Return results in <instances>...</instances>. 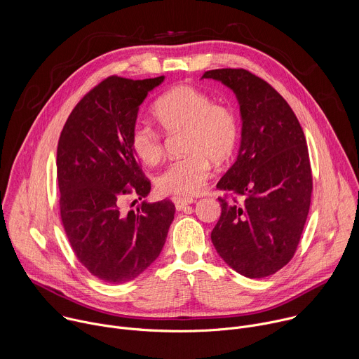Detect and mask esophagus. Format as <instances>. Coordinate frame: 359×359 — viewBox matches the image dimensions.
<instances>
[{"label": "esophagus", "instance_id": "esophagus-1", "mask_svg": "<svg viewBox=\"0 0 359 359\" xmlns=\"http://www.w3.org/2000/svg\"><path fill=\"white\" fill-rule=\"evenodd\" d=\"M173 200V203H175V205H176V210H183L186 205H189V204H193L196 200H193V198H186V197H173L172 198Z\"/></svg>", "mask_w": 359, "mask_h": 359}]
</instances>
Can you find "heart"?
I'll return each mask as SVG.
<instances>
[{
  "label": "heart",
  "mask_w": 359,
  "mask_h": 359,
  "mask_svg": "<svg viewBox=\"0 0 359 359\" xmlns=\"http://www.w3.org/2000/svg\"><path fill=\"white\" fill-rule=\"evenodd\" d=\"M154 116L168 134L184 133L183 158L169 163L156 177V187L163 194L194 196L211 172V163H228L236 149L240 126L235 112L215 104L205 91L193 86H176L162 94L154 105ZM134 155L154 166L163 156V142L158 131L147 124H137L130 137Z\"/></svg>",
  "instance_id": "obj_1"
}]
</instances>
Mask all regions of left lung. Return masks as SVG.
Returning a JSON list of instances; mask_svg holds the SVG:
<instances>
[{"mask_svg":"<svg viewBox=\"0 0 359 359\" xmlns=\"http://www.w3.org/2000/svg\"><path fill=\"white\" fill-rule=\"evenodd\" d=\"M203 79L229 87L243 118L240 152L217 184L225 196L211 241L238 273L266 278L290 262L307 219L313 175L304 133L286 100L251 72L215 69Z\"/></svg>","mask_w":359,"mask_h":359,"instance_id":"8db88e82","label":"left lung"}]
</instances>
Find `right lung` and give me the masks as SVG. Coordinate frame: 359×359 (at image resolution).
<instances>
[{"mask_svg":"<svg viewBox=\"0 0 359 359\" xmlns=\"http://www.w3.org/2000/svg\"><path fill=\"white\" fill-rule=\"evenodd\" d=\"M165 76H109L73 108L57 144L60 218L79 262L107 283L141 275L161 254L175 204L165 198L123 210L128 194L151 191L130 137L140 105Z\"/></svg>","mask_w":359,"mask_h":359,"instance_id":"add662e5","label":"right lung"}]
</instances>
